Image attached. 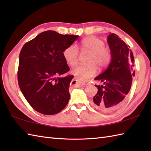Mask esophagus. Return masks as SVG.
<instances>
[{
  "mask_svg": "<svg viewBox=\"0 0 151 151\" xmlns=\"http://www.w3.org/2000/svg\"><path fill=\"white\" fill-rule=\"evenodd\" d=\"M71 82H73V83H76V84H78L80 85H84L85 84V82L84 81H82L81 80H80L78 77H75V78H74L73 81H71Z\"/></svg>",
  "mask_w": 151,
  "mask_h": 151,
  "instance_id": "1",
  "label": "esophagus"
}]
</instances>
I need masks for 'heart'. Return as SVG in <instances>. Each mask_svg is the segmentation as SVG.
Returning <instances> with one entry per match:
<instances>
[{
  "label": "heart",
  "instance_id": "1",
  "mask_svg": "<svg viewBox=\"0 0 151 151\" xmlns=\"http://www.w3.org/2000/svg\"><path fill=\"white\" fill-rule=\"evenodd\" d=\"M82 51L90 52L87 59V65H82L73 69V73L81 80L91 77L97 72V67L102 69L108 65L111 59V51L104 46V43L100 38L94 36L84 38L81 42ZM63 56L68 65L75 67L78 64L79 50L75 45H70L63 52Z\"/></svg>",
  "mask_w": 151,
  "mask_h": 151
}]
</instances>
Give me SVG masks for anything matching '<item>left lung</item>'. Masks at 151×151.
Wrapping results in <instances>:
<instances>
[{
	"mask_svg": "<svg viewBox=\"0 0 151 151\" xmlns=\"http://www.w3.org/2000/svg\"><path fill=\"white\" fill-rule=\"evenodd\" d=\"M107 41L111 51V62L103 72L95 78L102 85H95L98 89L92 105L106 113L121 107L131 88L134 58L130 47L117 35L109 34Z\"/></svg>",
	"mask_w": 151,
	"mask_h": 151,
	"instance_id": "obj_1",
	"label": "left lung"
}]
</instances>
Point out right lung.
Instances as JSON below:
<instances>
[{"label": "right lung", "instance_id": "add662e5", "mask_svg": "<svg viewBox=\"0 0 151 151\" xmlns=\"http://www.w3.org/2000/svg\"><path fill=\"white\" fill-rule=\"evenodd\" d=\"M78 37L48 30L22 47L17 72L19 86L36 111L54 115L63 110L68 103L69 85L74 76L60 77L70 70L63 52Z\"/></svg>", "mask_w": 151, "mask_h": 151}]
</instances>
